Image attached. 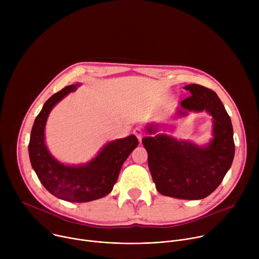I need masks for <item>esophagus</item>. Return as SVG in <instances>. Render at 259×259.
Returning <instances> with one entry per match:
<instances>
[{"label": "esophagus", "instance_id": "34e87169", "mask_svg": "<svg viewBox=\"0 0 259 259\" xmlns=\"http://www.w3.org/2000/svg\"><path fill=\"white\" fill-rule=\"evenodd\" d=\"M133 133L139 139V141H141V139H142V137L144 135V130H143V128L141 126H137V127L134 128Z\"/></svg>", "mask_w": 259, "mask_h": 259}]
</instances>
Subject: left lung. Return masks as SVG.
Masks as SVG:
<instances>
[{
    "mask_svg": "<svg viewBox=\"0 0 259 259\" xmlns=\"http://www.w3.org/2000/svg\"><path fill=\"white\" fill-rule=\"evenodd\" d=\"M191 96L180 102L182 109L206 110L213 118V139L205 147L178 141L165 134L142 138L147 163L158 192L164 196L201 200L212 194L225 178L235 156L234 131L230 116L217 94L204 86L184 87ZM179 113L184 115L180 109ZM150 133L158 127L149 126Z\"/></svg>",
    "mask_w": 259,
    "mask_h": 259,
    "instance_id": "obj_1",
    "label": "left lung"
}]
</instances>
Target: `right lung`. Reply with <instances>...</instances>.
I'll return each instance as SVG.
<instances>
[{"mask_svg":"<svg viewBox=\"0 0 259 259\" xmlns=\"http://www.w3.org/2000/svg\"><path fill=\"white\" fill-rule=\"evenodd\" d=\"M77 85L64 87L53 94L36 116L30 132L28 155L31 167L45 189L58 199L84 203L100 199L112 192L120 170L138 144L135 135L108 142L91 162L83 166H66L48 152L44 140L47 118L52 107Z\"/></svg>","mask_w":259,"mask_h":259,"instance_id":"add662e5","label":"right lung"}]
</instances>
